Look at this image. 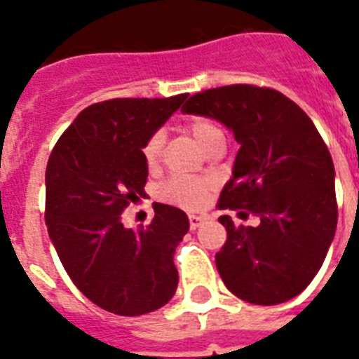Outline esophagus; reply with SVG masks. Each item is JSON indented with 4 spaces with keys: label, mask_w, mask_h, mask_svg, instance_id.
Wrapping results in <instances>:
<instances>
[{
    "label": "esophagus",
    "mask_w": 359,
    "mask_h": 359,
    "mask_svg": "<svg viewBox=\"0 0 359 359\" xmlns=\"http://www.w3.org/2000/svg\"><path fill=\"white\" fill-rule=\"evenodd\" d=\"M188 219H190L191 229H197V227H199V225L205 222V218H203V216H196V214H190V218Z\"/></svg>",
    "instance_id": "34e87169"
}]
</instances>
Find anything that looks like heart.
<instances>
[{
  "label": "heart",
  "instance_id": "heart-1",
  "mask_svg": "<svg viewBox=\"0 0 359 359\" xmlns=\"http://www.w3.org/2000/svg\"><path fill=\"white\" fill-rule=\"evenodd\" d=\"M184 130L196 140V143L201 149L210 143L214 137H218L222 134V130L216 123L205 117H191L184 123ZM163 149V135L162 132H154L143 141L141 145V156L143 162L149 168H154L160 158H162ZM208 190L210 184L203 179H169L162 188V199L168 203H175V205H182L186 208H197L201 207L203 203L207 201Z\"/></svg>",
  "mask_w": 359,
  "mask_h": 359
}]
</instances>
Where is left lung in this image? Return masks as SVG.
Listing matches in <instances>:
<instances>
[{"mask_svg":"<svg viewBox=\"0 0 359 359\" xmlns=\"http://www.w3.org/2000/svg\"><path fill=\"white\" fill-rule=\"evenodd\" d=\"M180 111L224 123L240 143L218 208L257 216L259 225L219 216L227 240L216 268L225 287L257 306L298 296L337 227L334 162L313 121L283 93L248 83L197 93Z\"/></svg>","mask_w":359,"mask_h":359,"instance_id":"left-lung-1","label":"left lung"}]
</instances>
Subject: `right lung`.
<instances>
[{
	"mask_svg": "<svg viewBox=\"0 0 359 359\" xmlns=\"http://www.w3.org/2000/svg\"><path fill=\"white\" fill-rule=\"evenodd\" d=\"M188 95L111 98L80 111L46 165L48 235L72 283L106 311L137 317L173 298V255L190 222L180 208L154 203V218L126 229L121 212L145 194L141 145Z\"/></svg>",
	"mask_w": 359,
	"mask_h": 359,
	"instance_id": "obj_1",
	"label": "right lung"
}]
</instances>
